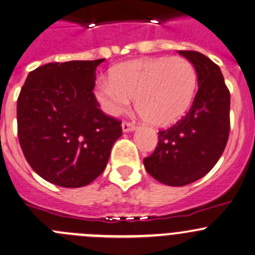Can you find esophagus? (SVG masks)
Segmentation results:
<instances>
[{"label": "esophagus", "instance_id": "obj_1", "mask_svg": "<svg viewBox=\"0 0 255 255\" xmlns=\"http://www.w3.org/2000/svg\"><path fill=\"white\" fill-rule=\"evenodd\" d=\"M122 128H123V131H124V132H128V131H132V130H135V124H133V123L123 122V124H122Z\"/></svg>", "mask_w": 255, "mask_h": 255}]
</instances>
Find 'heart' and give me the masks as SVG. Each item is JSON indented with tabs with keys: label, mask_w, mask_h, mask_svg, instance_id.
<instances>
[{
	"label": "heart",
	"mask_w": 255,
	"mask_h": 255,
	"mask_svg": "<svg viewBox=\"0 0 255 255\" xmlns=\"http://www.w3.org/2000/svg\"><path fill=\"white\" fill-rule=\"evenodd\" d=\"M198 75L185 57H157L123 62L109 78L98 81L97 101L106 114L118 117L130 107L152 125L168 127L185 114L195 94Z\"/></svg>",
	"instance_id": "b5f03b06"
}]
</instances>
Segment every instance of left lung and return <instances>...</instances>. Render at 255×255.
I'll list each match as a JSON object with an SVG mask.
<instances>
[{
    "mask_svg": "<svg viewBox=\"0 0 255 255\" xmlns=\"http://www.w3.org/2000/svg\"><path fill=\"white\" fill-rule=\"evenodd\" d=\"M198 73L190 109L158 131V143L143 158L146 170L163 184L183 186L207 174L224 153L230 136V91L220 67L201 52L180 50Z\"/></svg>",
    "mask_w": 255,
    "mask_h": 255,
    "instance_id": "left-lung-1",
    "label": "left lung"
}]
</instances>
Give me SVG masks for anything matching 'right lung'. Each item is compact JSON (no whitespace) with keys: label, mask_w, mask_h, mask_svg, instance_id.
I'll return each mask as SVG.
<instances>
[{"label":"right lung","mask_w":255,"mask_h":255,"mask_svg":"<svg viewBox=\"0 0 255 255\" xmlns=\"http://www.w3.org/2000/svg\"><path fill=\"white\" fill-rule=\"evenodd\" d=\"M106 59L50 62L29 72L17 101L18 140L34 172L64 188L103 173L122 122L99 109L96 70Z\"/></svg>","instance_id":"1"}]
</instances>
